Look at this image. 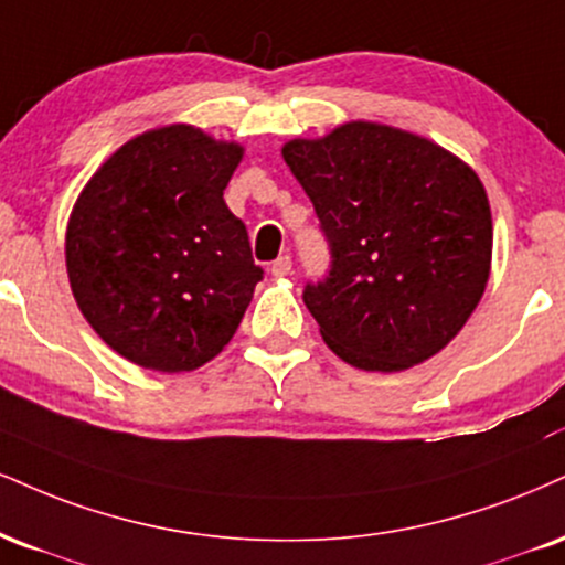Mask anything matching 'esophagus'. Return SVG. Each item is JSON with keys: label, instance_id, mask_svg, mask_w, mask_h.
Masks as SVG:
<instances>
[{"label": "esophagus", "instance_id": "1", "mask_svg": "<svg viewBox=\"0 0 565 565\" xmlns=\"http://www.w3.org/2000/svg\"><path fill=\"white\" fill-rule=\"evenodd\" d=\"M270 274H274L276 278H284L291 274V257L289 255H281L278 260L270 263Z\"/></svg>", "mask_w": 565, "mask_h": 565}]
</instances>
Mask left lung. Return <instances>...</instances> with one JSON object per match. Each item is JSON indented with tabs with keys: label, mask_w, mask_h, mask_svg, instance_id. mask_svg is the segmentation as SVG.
Segmentation results:
<instances>
[{
	"label": "left lung",
	"mask_w": 565,
	"mask_h": 565,
	"mask_svg": "<svg viewBox=\"0 0 565 565\" xmlns=\"http://www.w3.org/2000/svg\"><path fill=\"white\" fill-rule=\"evenodd\" d=\"M281 158L331 247L329 278L302 295L329 350L379 373L445 350L492 268V210L477 171L426 136L373 120L289 139Z\"/></svg>",
	"instance_id": "1"
}]
</instances>
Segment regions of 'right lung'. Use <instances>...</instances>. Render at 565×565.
<instances>
[{"label": "right lung", "instance_id": "obj_1", "mask_svg": "<svg viewBox=\"0 0 565 565\" xmlns=\"http://www.w3.org/2000/svg\"><path fill=\"white\" fill-rule=\"evenodd\" d=\"M239 141L171 124L128 139L81 189L65 268L78 310L120 358L194 371L239 329L263 268L223 189Z\"/></svg>", "mask_w": 565, "mask_h": 565}]
</instances>
